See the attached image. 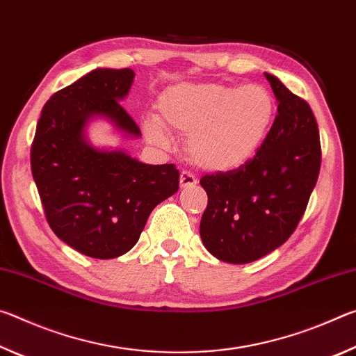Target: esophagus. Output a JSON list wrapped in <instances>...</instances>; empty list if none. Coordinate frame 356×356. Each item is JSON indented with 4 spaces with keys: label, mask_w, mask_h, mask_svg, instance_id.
I'll return each mask as SVG.
<instances>
[{
    "label": "esophagus",
    "mask_w": 356,
    "mask_h": 356,
    "mask_svg": "<svg viewBox=\"0 0 356 356\" xmlns=\"http://www.w3.org/2000/svg\"><path fill=\"white\" fill-rule=\"evenodd\" d=\"M196 184H197V179L193 176L190 171L180 172V186H182V188H188V186H193Z\"/></svg>",
    "instance_id": "1"
}]
</instances>
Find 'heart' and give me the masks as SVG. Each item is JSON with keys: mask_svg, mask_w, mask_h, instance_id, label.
I'll use <instances>...</instances> for the list:
<instances>
[{"mask_svg": "<svg viewBox=\"0 0 356 356\" xmlns=\"http://www.w3.org/2000/svg\"><path fill=\"white\" fill-rule=\"evenodd\" d=\"M159 120L144 124L147 138L170 144L165 127L188 136L193 163L210 171L234 170L248 161L272 127L276 104L259 83L236 88L222 83L179 84L160 95Z\"/></svg>", "mask_w": 356, "mask_h": 356, "instance_id": "1", "label": "heart"}]
</instances>
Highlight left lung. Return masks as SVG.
<instances>
[{
    "label": "left lung",
    "instance_id": "left-lung-1",
    "mask_svg": "<svg viewBox=\"0 0 356 356\" xmlns=\"http://www.w3.org/2000/svg\"><path fill=\"white\" fill-rule=\"evenodd\" d=\"M265 78L278 100V114L256 155L237 170L200 180L209 196L200 226L202 243L229 264L257 261L292 236L321 171L311 106L276 76Z\"/></svg>",
    "mask_w": 356,
    "mask_h": 356
}]
</instances>
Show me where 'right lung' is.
<instances>
[{
  "instance_id": "1",
  "label": "right lung",
  "mask_w": 356,
  "mask_h": 356,
  "mask_svg": "<svg viewBox=\"0 0 356 356\" xmlns=\"http://www.w3.org/2000/svg\"><path fill=\"white\" fill-rule=\"evenodd\" d=\"M131 69H95L55 92L42 110L31 146V171L51 231L84 256L113 259L140 238L156 204L179 190L174 165H146L122 150H100L84 138L92 116L119 130H141L119 104Z\"/></svg>"
}]
</instances>
